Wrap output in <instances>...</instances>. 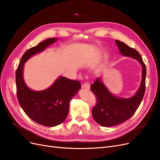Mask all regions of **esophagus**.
<instances>
[{
	"label": "esophagus",
	"instance_id": "obj_1",
	"mask_svg": "<svg viewBox=\"0 0 160 160\" xmlns=\"http://www.w3.org/2000/svg\"><path fill=\"white\" fill-rule=\"evenodd\" d=\"M82 88H85L86 89H90V85L88 83H85L84 84L82 85Z\"/></svg>",
	"mask_w": 160,
	"mask_h": 160
}]
</instances>
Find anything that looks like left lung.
I'll return each mask as SVG.
<instances>
[{
	"label": "left lung",
	"instance_id": "obj_1",
	"mask_svg": "<svg viewBox=\"0 0 160 160\" xmlns=\"http://www.w3.org/2000/svg\"><path fill=\"white\" fill-rule=\"evenodd\" d=\"M119 51L125 57L133 58L141 65L142 81L139 89L131 98H120L113 95L104 84L101 77L97 78L91 89L97 98L98 103L92 110L95 122L103 127H111L122 123L132 118L141 103L146 90V67L139 53L125 43L115 40Z\"/></svg>",
	"mask_w": 160,
	"mask_h": 160
}]
</instances>
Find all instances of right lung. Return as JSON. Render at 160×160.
Returning <instances> with one entry per match:
<instances>
[{
    "label": "right lung",
    "instance_id": "right-lung-1",
    "mask_svg": "<svg viewBox=\"0 0 160 160\" xmlns=\"http://www.w3.org/2000/svg\"><path fill=\"white\" fill-rule=\"evenodd\" d=\"M57 40V38H47L27 50L16 71L17 95L21 108L34 122L47 127L57 126L65 120L70 101L81 89L80 82L59 76L49 88L35 91L25 83L23 71L25 63L30 58L43 52Z\"/></svg>",
    "mask_w": 160,
    "mask_h": 160
}]
</instances>
